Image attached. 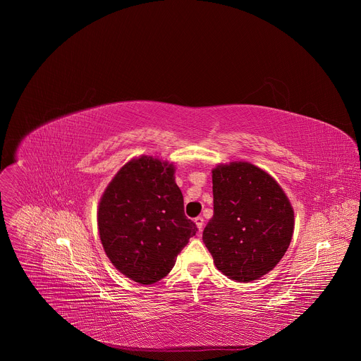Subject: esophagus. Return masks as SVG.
Instances as JSON below:
<instances>
[{
	"instance_id": "esophagus-1",
	"label": "esophagus",
	"mask_w": 361,
	"mask_h": 361,
	"mask_svg": "<svg viewBox=\"0 0 361 361\" xmlns=\"http://www.w3.org/2000/svg\"><path fill=\"white\" fill-rule=\"evenodd\" d=\"M194 223H195L198 231H201V230H202V226H204V219H202V217H197V219L194 220Z\"/></svg>"
}]
</instances>
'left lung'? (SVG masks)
<instances>
[{"label": "left lung", "instance_id": "8db88e82", "mask_svg": "<svg viewBox=\"0 0 361 361\" xmlns=\"http://www.w3.org/2000/svg\"><path fill=\"white\" fill-rule=\"evenodd\" d=\"M214 214L202 241L216 267L235 281H252L271 271L286 254L294 212L279 183L245 161L213 170Z\"/></svg>", "mask_w": 361, "mask_h": 361}]
</instances>
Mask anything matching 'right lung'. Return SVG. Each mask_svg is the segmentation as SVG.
I'll return each instance as SVG.
<instances>
[{"instance_id": "obj_1", "label": "right lung", "mask_w": 361, "mask_h": 361, "mask_svg": "<svg viewBox=\"0 0 361 361\" xmlns=\"http://www.w3.org/2000/svg\"><path fill=\"white\" fill-rule=\"evenodd\" d=\"M174 166L148 156L133 159L102 194L98 212L101 244L113 266L140 284L166 277L195 235L184 214Z\"/></svg>"}]
</instances>
